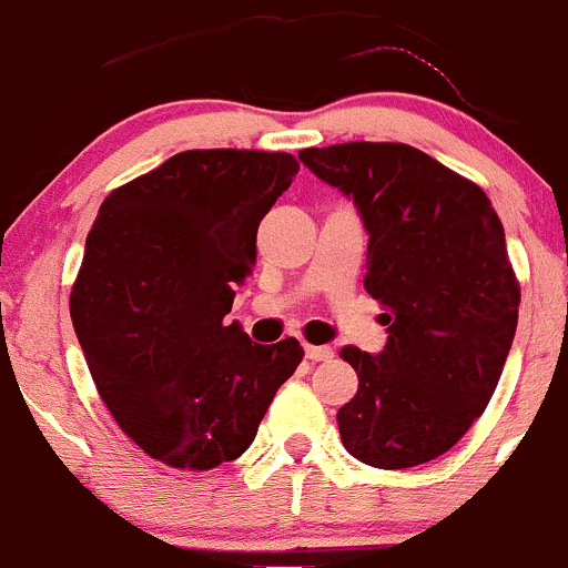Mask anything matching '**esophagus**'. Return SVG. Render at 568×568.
Returning a JSON list of instances; mask_svg holds the SVG:
<instances>
[{
    "label": "esophagus",
    "mask_w": 568,
    "mask_h": 568,
    "mask_svg": "<svg viewBox=\"0 0 568 568\" xmlns=\"http://www.w3.org/2000/svg\"><path fill=\"white\" fill-rule=\"evenodd\" d=\"M306 357H310L312 363H323L334 357V349L325 347V344H306Z\"/></svg>",
    "instance_id": "1"
}]
</instances>
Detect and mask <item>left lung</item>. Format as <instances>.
I'll return each instance as SVG.
<instances>
[{"label":"left lung","mask_w":568,"mask_h":568,"mask_svg":"<svg viewBox=\"0 0 568 568\" xmlns=\"http://www.w3.org/2000/svg\"><path fill=\"white\" fill-rule=\"evenodd\" d=\"M298 158L361 207L363 285L389 331L379 357L338 352L357 374L336 414L344 448L379 470L438 459L486 410L518 325L497 211L475 181L408 143L349 141Z\"/></svg>","instance_id":"1"}]
</instances>
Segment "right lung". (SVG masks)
<instances>
[{
	"instance_id": "add662e5",
	"label": "right lung",
	"mask_w": 568,
	"mask_h": 568,
	"mask_svg": "<svg viewBox=\"0 0 568 568\" xmlns=\"http://www.w3.org/2000/svg\"><path fill=\"white\" fill-rule=\"evenodd\" d=\"M296 173L288 152L189 149L98 211L71 323L114 422L162 465L237 459L302 363L293 336L256 344L224 321L256 264L258 224Z\"/></svg>"
}]
</instances>
